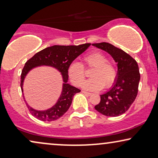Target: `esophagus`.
I'll return each mask as SVG.
<instances>
[{
    "mask_svg": "<svg viewBox=\"0 0 158 158\" xmlns=\"http://www.w3.org/2000/svg\"><path fill=\"white\" fill-rule=\"evenodd\" d=\"M82 93H83V94H85V95H88V96H90V95H91V94H90V93H88L87 91H84V90H83V91H82Z\"/></svg>",
    "mask_w": 158,
    "mask_h": 158,
    "instance_id": "obj_1",
    "label": "esophagus"
}]
</instances>
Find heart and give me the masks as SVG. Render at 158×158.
I'll return each mask as SVG.
<instances>
[{"mask_svg":"<svg viewBox=\"0 0 158 158\" xmlns=\"http://www.w3.org/2000/svg\"><path fill=\"white\" fill-rule=\"evenodd\" d=\"M86 68H93L90 73L91 78L84 84L86 90H98L109 88L115 82L116 70L112 63L109 62L108 57L101 52H93L83 58V64L74 61L68 67V73L70 81L75 85L80 87L83 85L85 78Z\"/></svg>","mask_w":158,"mask_h":158,"instance_id":"heart-1","label":"heart"}]
</instances>
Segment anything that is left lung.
Returning a JSON list of instances; mask_svg holds the SVG:
<instances>
[{
    "label": "left lung",
    "mask_w": 158,
    "mask_h": 158,
    "mask_svg": "<svg viewBox=\"0 0 158 158\" xmlns=\"http://www.w3.org/2000/svg\"><path fill=\"white\" fill-rule=\"evenodd\" d=\"M109 54L117 63V76L111 89L101 95V101L95 109L103 115L118 116L129 109L137 97L140 80L137 62L130 55L109 43L93 44Z\"/></svg>",
    "instance_id": "left-lung-1"
}]
</instances>
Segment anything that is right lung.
<instances>
[{
	"label": "right lung",
	"instance_id": "1",
	"mask_svg": "<svg viewBox=\"0 0 158 158\" xmlns=\"http://www.w3.org/2000/svg\"><path fill=\"white\" fill-rule=\"evenodd\" d=\"M90 45V43L81 44L78 46L70 45H54L47 47L39 52L36 53L31 59L26 62L21 75V88L23 92V83L26 75L31 69L41 65L53 67L61 73L63 85L62 90L57 102L55 106L46 111H37L30 107L27 101H25L27 106L32 116L39 120L52 121L57 120L61 117L70 108L73 96L77 93L81 92L78 88L70 85L68 83V69L71 62L77 58L83 52H85ZM24 99V96H23Z\"/></svg>",
	"mask_w": 158,
	"mask_h": 158
}]
</instances>
